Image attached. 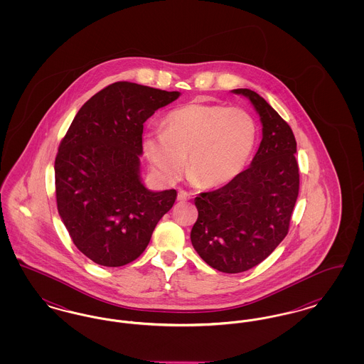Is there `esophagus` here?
Returning <instances> with one entry per match:
<instances>
[{
	"mask_svg": "<svg viewBox=\"0 0 364 364\" xmlns=\"http://www.w3.org/2000/svg\"><path fill=\"white\" fill-rule=\"evenodd\" d=\"M188 199H191V193L186 192L184 190H178V193H177V200L184 202V200H188Z\"/></svg>",
	"mask_w": 364,
	"mask_h": 364,
	"instance_id": "34e87169",
	"label": "esophagus"
}]
</instances>
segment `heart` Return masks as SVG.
<instances>
[{"mask_svg":"<svg viewBox=\"0 0 364 364\" xmlns=\"http://www.w3.org/2000/svg\"><path fill=\"white\" fill-rule=\"evenodd\" d=\"M258 139L255 119L239 107L192 102L171 112L164 131L144 140V153L164 180L183 173L200 187L225 186L242 172Z\"/></svg>","mask_w":364,"mask_h":364,"instance_id":"obj_1","label":"heart"}]
</instances>
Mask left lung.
<instances>
[{"label": "left lung", "instance_id": "obj_1", "mask_svg": "<svg viewBox=\"0 0 364 364\" xmlns=\"http://www.w3.org/2000/svg\"><path fill=\"white\" fill-rule=\"evenodd\" d=\"M242 95L259 114L262 141L248 169L226 186L195 198L198 220L191 242L199 257L223 273H242L266 259L288 235L299 195L296 139L291 127L259 94Z\"/></svg>", "mask_w": 364, "mask_h": 364}]
</instances>
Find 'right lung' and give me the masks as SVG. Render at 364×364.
<instances>
[{"mask_svg": "<svg viewBox=\"0 0 364 364\" xmlns=\"http://www.w3.org/2000/svg\"><path fill=\"white\" fill-rule=\"evenodd\" d=\"M178 91L129 82L105 87L80 107L54 162L55 198L70 239L88 259L119 267L140 257L176 190L140 177L143 124Z\"/></svg>", "mask_w": 364, "mask_h": 364, "instance_id": "obj_1", "label": "right lung"}]
</instances>
